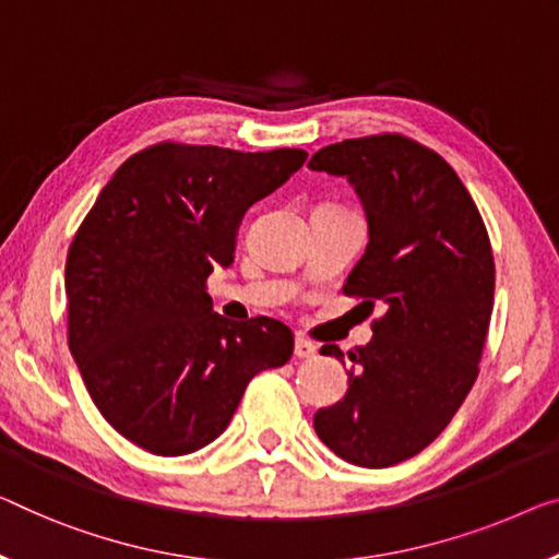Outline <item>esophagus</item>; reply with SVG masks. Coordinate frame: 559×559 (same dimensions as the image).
I'll list each match as a JSON object with an SVG mask.
<instances>
[{"mask_svg":"<svg viewBox=\"0 0 559 559\" xmlns=\"http://www.w3.org/2000/svg\"><path fill=\"white\" fill-rule=\"evenodd\" d=\"M294 354L298 356V359H313V356H316V344H313V341H308L306 336H296Z\"/></svg>","mask_w":559,"mask_h":559,"instance_id":"1","label":"esophagus"}]
</instances>
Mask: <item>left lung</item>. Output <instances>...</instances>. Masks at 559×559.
<instances>
[{
	"mask_svg": "<svg viewBox=\"0 0 559 559\" xmlns=\"http://www.w3.org/2000/svg\"><path fill=\"white\" fill-rule=\"evenodd\" d=\"M311 170L344 175L369 221V246L344 294L384 304L371 344L348 352V391L313 416L341 460L379 469L429 447L479 373L495 306V258L469 190L444 157L404 135L326 145ZM323 356L344 359L326 344Z\"/></svg>",
	"mask_w": 559,
	"mask_h": 559,
	"instance_id": "1",
	"label": "left lung"
}]
</instances>
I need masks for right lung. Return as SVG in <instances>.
<instances>
[{
	"mask_svg": "<svg viewBox=\"0 0 559 559\" xmlns=\"http://www.w3.org/2000/svg\"><path fill=\"white\" fill-rule=\"evenodd\" d=\"M306 157L168 140L99 190L67 253V341L99 414L132 444L160 456L211 444L248 381L290 359L286 323L223 319L205 281L236 258L248 207Z\"/></svg>",
	"mask_w": 559,
	"mask_h": 559,
	"instance_id": "add662e5",
	"label": "right lung"
}]
</instances>
